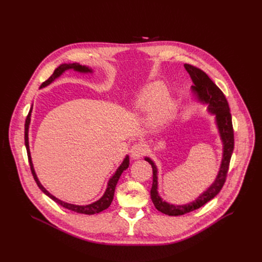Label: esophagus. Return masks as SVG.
<instances>
[{
    "label": "esophagus",
    "instance_id": "esophagus-1",
    "mask_svg": "<svg viewBox=\"0 0 262 262\" xmlns=\"http://www.w3.org/2000/svg\"><path fill=\"white\" fill-rule=\"evenodd\" d=\"M145 152V148L141 143H137L135 144L132 148H130V155L133 159H140Z\"/></svg>",
    "mask_w": 262,
    "mask_h": 262
}]
</instances>
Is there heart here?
<instances>
[{
    "label": "heart",
    "mask_w": 262,
    "mask_h": 262,
    "mask_svg": "<svg viewBox=\"0 0 262 262\" xmlns=\"http://www.w3.org/2000/svg\"><path fill=\"white\" fill-rule=\"evenodd\" d=\"M167 95L166 87L160 82H151L144 86L139 92L135 100V108L140 113H147L149 115V122L152 126L162 125L170 116L173 110V101L164 98Z\"/></svg>",
    "instance_id": "1"
}]
</instances>
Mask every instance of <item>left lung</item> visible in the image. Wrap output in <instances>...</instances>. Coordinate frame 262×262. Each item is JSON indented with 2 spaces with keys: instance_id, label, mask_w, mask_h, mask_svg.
I'll return each mask as SVG.
<instances>
[{
  "instance_id": "obj_1",
  "label": "left lung",
  "mask_w": 262,
  "mask_h": 262,
  "mask_svg": "<svg viewBox=\"0 0 262 262\" xmlns=\"http://www.w3.org/2000/svg\"><path fill=\"white\" fill-rule=\"evenodd\" d=\"M184 68L189 72L194 83V86H192V92L194 93L198 101L207 104V110L209 113L215 116V123L223 143V158L220 170L213 183L195 201L183 205L170 204L161 198L158 192V168L155 165L154 161H151L149 158H145V161L151 165L154 173L152 188L150 191L151 200L158 210L168 215H181L198 209L220 193L224 183L226 181L229 163L234 148L232 118L230 114L229 104L225 95H224L221 89L209 79V77L203 70L190 64H184Z\"/></svg>"
}]
</instances>
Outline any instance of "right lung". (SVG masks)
<instances>
[{
    "mask_svg": "<svg viewBox=\"0 0 262 262\" xmlns=\"http://www.w3.org/2000/svg\"><path fill=\"white\" fill-rule=\"evenodd\" d=\"M69 69H73L74 71H78V72H82V73H87V72H92L93 70L91 68H89L88 66H85V65H81L79 63H68V64H61L60 66H58L54 73L52 74V76L41 84L40 88H45L47 86H49L50 84H52L56 79H58L61 74L66 71V70H69ZM32 108H33V105L31 106L30 108V112L29 114L27 116V119H26V122H25V145H26V148H27V154H28V160H29V163H30V168H31V171H32V174H33V177L37 183V185L39 186V189L47 195L49 196L51 199H53L55 202H57L58 204H60L61 206L69 209V210H72V211H76V212H79V213H85V214H94V213H98L104 209H106L112 201H113V198H114V193H115V188H116V184L122 174V172L124 170H126L129 166V158L128 156L125 157V159L123 160L122 164L119 166V168L116 170V172L114 173V175L112 176L108 181H107V185H106V190L103 194V196L91 203V204H88V205H74V204H70V203H67V202H64L58 198H56L55 196H53L50 192H48L42 184L40 183V181L38 180V177H37L36 173H35V170H34V167H33V163H32V159H31V154H30V147H29V125H30V121H31V113H32Z\"/></svg>",
    "mask_w": 262,
    "mask_h": 262,
    "instance_id": "add662e5",
    "label": "right lung"
}]
</instances>
